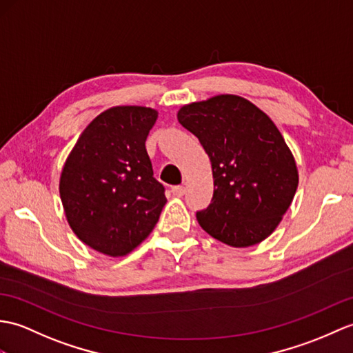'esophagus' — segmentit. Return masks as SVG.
I'll return each mask as SVG.
<instances>
[{
  "instance_id": "obj_1",
  "label": "esophagus",
  "mask_w": 353,
  "mask_h": 353,
  "mask_svg": "<svg viewBox=\"0 0 353 353\" xmlns=\"http://www.w3.org/2000/svg\"><path fill=\"white\" fill-rule=\"evenodd\" d=\"M174 196H182L186 192V188L185 186H173V190H171Z\"/></svg>"
}]
</instances>
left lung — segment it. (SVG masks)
Wrapping results in <instances>:
<instances>
[{"label":"left lung","mask_w":353,"mask_h":353,"mask_svg":"<svg viewBox=\"0 0 353 353\" xmlns=\"http://www.w3.org/2000/svg\"><path fill=\"white\" fill-rule=\"evenodd\" d=\"M177 120L212 163L214 196L196 212L201 228L233 248L265 241L296 192V161L275 123L245 97L218 94L183 105Z\"/></svg>","instance_id":"obj_1"}]
</instances>
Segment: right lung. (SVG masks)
Here are the masks:
<instances>
[{"label": "right lung", "mask_w": 353, "mask_h": 353, "mask_svg": "<svg viewBox=\"0 0 353 353\" xmlns=\"http://www.w3.org/2000/svg\"><path fill=\"white\" fill-rule=\"evenodd\" d=\"M157 119L147 106H112L90 121L63 165L65 219L79 241L105 256L134 251L167 203L145 150Z\"/></svg>", "instance_id": "1"}]
</instances>
